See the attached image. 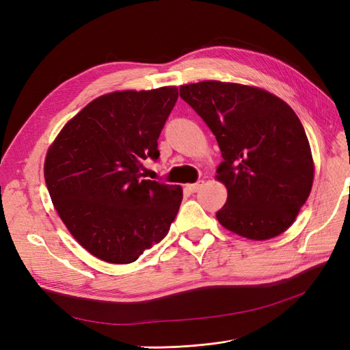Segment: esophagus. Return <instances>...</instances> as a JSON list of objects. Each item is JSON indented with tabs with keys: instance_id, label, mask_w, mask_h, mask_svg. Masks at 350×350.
Instances as JSON below:
<instances>
[{
	"instance_id": "1",
	"label": "esophagus",
	"mask_w": 350,
	"mask_h": 350,
	"mask_svg": "<svg viewBox=\"0 0 350 350\" xmlns=\"http://www.w3.org/2000/svg\"><path fill=\"white\" fill-rule=\"evenodd\" d=\"M204 185V181H197V183H194V184H188L187 185V188L189 189V191L191 193H197L198 189Z\"/></svg>"
}]
</instances>
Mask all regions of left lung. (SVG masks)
I'll list each match as a JSON object with an SVG mask.
<instances>
[{
  "label": "left lung",
  "mask_w": 350,
  "mask_h": 350,
  "mask_svg": "<svg viewBox=\"0 0 350 350\" xmlns=\"http://www.w3.org/2000/svg\"><path fill=\"white\" fill-rule=\"evenodd\" d=\"M216 135L224 162L217 179L228 200L221 226L262 241L288 229L312 187L314 163L304 126L288 103L257 88L200 81L179 89Z\"/></svg>",
  "instance_id": "8db88e82"
}]
</instances>
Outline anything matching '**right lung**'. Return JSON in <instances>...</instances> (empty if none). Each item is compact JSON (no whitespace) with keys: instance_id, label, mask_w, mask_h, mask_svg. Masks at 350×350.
I'll return each mask as SVG.
<instances>
[{"instance_id":"add662e5","label":"right lung","mask_w":350,"mask_h":350,"mask_svg":"<svg viewBox=\"0 0 350 350\" xmlns=\"http://www.w3.org/2000/svg\"><path fill=\"white\" fill-rule=\"evenodd\" d=\"M176 88L124 90L90 102L62 129L45 159L52 203L94 257L129 264L161 242L183 201L179 185L144 179Z\"/></svg>"}]
</instances>
